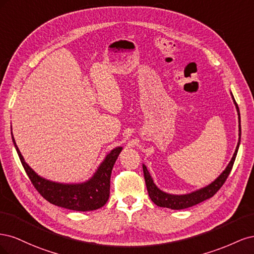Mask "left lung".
<instances>
[{
  "mask_svg": "<svg viewBox=\"0 0 254 254\" xmlns=\"http://www.w3.org/2000/svg\"><path fill=\"white\" fill-rule=\"evenodd\" d=\"M232 95V93H231ZM233 98V102L236 106V110L238 113V122H240V139H238V143L236 146V149L234 155L230 161V163L228 164L226 170L221 173V175L218 177V178L215 180L214 182H212L210 186H207L203 189H200L198 190L193 191V193H190L187 195H172V194H167L164 193L161 190H159L157 188V186L155 183H153L150 174L148 173L147 168L143 164V173H144V178H145V182H146V188H147V191H148V195L150 197L151 200L153 201V203L157 204L158 206H162V207H168V209H172V210H182V209H187V207L190 206H193L195 204L200 203L206 199H209L211 197H213L215 194L217 193L218 190L224 186V183L226 182L228 176L231 173V170L233 167L234 164V161L237 155V151H238V147H240V143H241V133H242V130H241V114H240V109H238V106L235 102V99L232 95Z\"/></svg>",
  "mask_w": 254,
  "mask_h": 254,
  "instance_id": "obj_1",
  "label": "left lung"
}]
</instances>
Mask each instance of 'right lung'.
Listing matches in <instances>:
<instances>
[{
	"instance_id": "add662e5",
	"label": "right lung",
	"mask_w": 254,
	"mask_h": 254,
	"mask_svg": "<svg viewBox=\"0 0 254 254\" xmlns=\"http://www.w3.org/2000/svg\"><path fill=\"white\" fill-rule=\"evenodd\" d=\"M12 134V132H11ZM21 163L32 181L35 189L49 202L73 211H93L106 204L110 194V177L113 165L117 161L122 147H117L107 155L104 162L99 165L96 173L90 180L78 184H64L49 181L38 176L27 163H25L13 139Z\"/></svg>"
}]
</instances>
